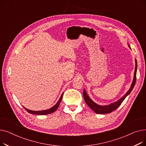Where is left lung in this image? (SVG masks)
Instances as JSON below:
<instances>
[{
    "label": "left lung",
    "mask_w": 146,
    "mask_h": 146,
    "mask_svg": "<svg viewBox=\"0 0 146 146\" xmlns=\"http://www.w3.org/2000/svg\"><path fill=\"white\" fill-rule=\"evenodd\" d=\"M129 48L131 49L130 48V46L128 45ZM137 60L135 59V71H134V79H133V81L132 82L131 86L130 87L129 89L128 90L127 92L126 93V94L122 96L121 99H119L118 101H117V102L112 103L111 104H110L108 105H104V106H102V105H98L97 104L95 103L92 100H91L90 98L89 97L88 95L87 94L86 90L84 89L83 92V97H84V99H85V102L87 104V105L90 107V108L95 113H99V114H105V113H109L112 112V111H113L114 110H117L118 107L121 105V104H122V102L124 101V99H125V98L131 93V92L132 91L133 89L134 88L135 84L136 82V74H137Z\"/></svg>",
    "instance_id": "8db88e82"
}]
</instances>
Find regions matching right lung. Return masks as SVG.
<instances>
[{
  "instance_id": "1",
  "label": "right lung",
  "mask_w": 146,
  "mask_h": 146,
  "mask_svg": "<svg viewBox=\"0 0 146 146\" xmlns=\"http://www.w3.org/2000/svg\"><path fill=\"white\" fill-rule=\"evenodd\" d=\"M63 93L62 94V95H61L58 101L57 102V103L52 106V108L47 110H44V111H31V110H29L28 109H27L25 107H24V109L29 113H32V114H35V115H47V114H50L51 113H53L54 112H55L56 111V110L58 108V107L60 104V102L62 100V98H63Z\"/></svg>"
}]
</instances>
